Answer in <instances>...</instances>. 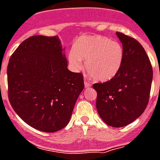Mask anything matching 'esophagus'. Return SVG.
I'll use <instances>...</instances> for the list:
<instances>
[{
  "label": "esophagus",
  "mask_w": 160,
  "mask_h": 160,
  "mask_svg": "<svg viewBox=\"0 0 160 160\" xmlns=\"http://www.w3.org/2000/svg\"><path fill=\"white\" fill-rule=\"evenodd\" d=\"M84 86H85V88H91V87H92V84L88 82L85 81V82H84Z\"/></svg>",
  "instance_id": "obj_1"
}]
</instances>
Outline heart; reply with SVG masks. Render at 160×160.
Wrapping results in <instances>:
<instances>
[{"label":"heart","mask_w":160,"mask_h":160,"mask_svg":"<svg viewBox=\"0 0 160 160\" xmlns=\"http://www.w3.org/2000/svg\"><path fill=\"white\" fill-rule=\"evenodd\" d=\"M68 60L74 70L84 67L92 79L107 82L119 72L123 60V50L119 42L103 36L79 38L68 55Z\"/></svg>","instance_id":"obj_1"}]
</instances>
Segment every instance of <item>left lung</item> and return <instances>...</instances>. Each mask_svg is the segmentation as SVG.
I'll list each match as a JSON object with an SVG mask.
<instances>
[{"mask_svg": "<svg viewBox=\"0 0 160 160\" xmlns=\"http://www.w3.org/2000/svg\"><path fill=\"white\" fill-rule=\"evenodd\" d=\"M122 45L123 60L119 72L109 81L95 83L96 109L104 122L121 128L135 121L145 111L153 79L146 51L137 40L116 32Z\"/></svg>", "mask_w": 160, "mask_h": 160, "instance_id": "obj_1", "label": "left lung"}]
</instances>
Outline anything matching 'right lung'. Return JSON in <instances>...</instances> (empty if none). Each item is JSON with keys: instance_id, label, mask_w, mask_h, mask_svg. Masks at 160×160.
Listing matches in <instances>:
<instances>
[{"instance_id": "1", "label": "right lung", "mask_w": 160, "mask_h": 160, "mask_svg": "<svg viewBox=\"0 0 160 160\" xmlns=\"http://www.w3.org/2000/svg\"><path fill=\"white\" fill-rule=\"evenodd\" d=\"M9 101L26 123L45 132L68 124L83 76L68 69L64 48L57 36H32L11 55L7 67Z\"/></svg>"}]
</instances>
